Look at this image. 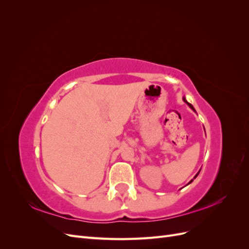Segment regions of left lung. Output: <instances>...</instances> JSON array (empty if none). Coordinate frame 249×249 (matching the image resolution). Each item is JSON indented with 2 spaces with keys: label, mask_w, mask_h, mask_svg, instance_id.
Wrapping results in <instances>:
<instances>
[{
  "label": "left lung",
  "mask_w": 249,
  "mask_h": 249,
  "mask_svg": "<svg viewBox=\"0 0 249 249\" xmlns=\"http://www.w3.org/2000/svg\"><path fill=\"white\" fill-rule=\"evenodd\" d=\"M183 100H184V102H185V103H187V105H188V106H189V107H190V108H191V109H192V110H193V111L195 112V109L193 108V106H192V105H191V104H189V103H188V102L186 101V99H185V97H183ZM199 171H200V170H199ZM199 171H198V172L196 173V176H195V177H194V178H196V177L198 176V173H199ZM192 180H193V179H191V180H190V182H189V183H188V185H189L190 183H192Z\"/></svg>",
  "instance_id": "obj_1"
}]
</instances>
